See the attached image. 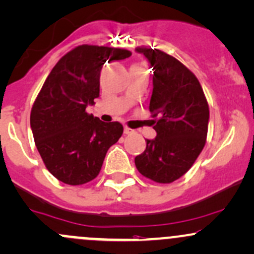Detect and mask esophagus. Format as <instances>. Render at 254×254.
I'll return each mask as SVG.
<instances>
[{
    "label": "esophagus",
    "instance_id": "esophagus-1",
    "mask_svg": "<svg viewBox=\"0 0 254 254\" xmlns=\"http://www.w3.org/2000/svg\"><path fill=\"white\" fill-rule=\"evenodd\" d=\"M124 132L127 133V135H130V133H133V130L130 129L129 127H124Z\"/></svg>",
    "mask_w": 254,
    "mask_h": 254
}]
</instances>
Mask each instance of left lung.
Wrapping results in <instances>:
<instances>
[{"label":"left lung","instance_id":"8db88e82","mask_svg":"<svg viewBox=\"0 0 254 254\" xmlns=\"http://www.w3.org/2000/svg\"><path fill=\"white\" fill-rule=\"evenodd\" d=\"M153 67L154 140L135 158L142 176L157 183H171L182 177L205 147L210 111L195 74L180 60L159 49L137 47Z\"/></svg>","mask_w":254,"mask_h":254}]
</instances>
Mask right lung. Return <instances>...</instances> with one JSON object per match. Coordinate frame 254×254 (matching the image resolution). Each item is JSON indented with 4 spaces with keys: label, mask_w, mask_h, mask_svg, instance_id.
<instances>
[{
    "label": "right lung",
    "mask_w": 254,
    "mask_h": 254,
    "mask_svg": "<svg viewBox=\"0 0 254 254\" xmlns=\"http://www.w3.org/2000/svg\"><path fill=\"white\" fill-rule=\"evenodd\" d=\"M130 55L127 49L82 44L66 53L47 77L30 124L44 165L61 182L80 186L96 178L108 148L123 135L121 123H104L85 110L99 97L106 61Z\"/></svg>",
    "instance_id": "obj_1"
}]
</instances>
